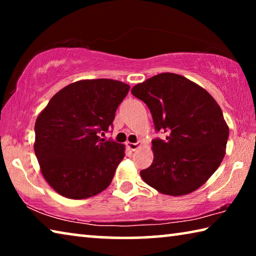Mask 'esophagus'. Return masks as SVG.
Listing matches in <instances>:
<instances>
[{
  "instance_id": "obj_1",
  "label": "esophagus",
  "mask_w": 256,
  "mask_h": 256,
  "mask_svg": "<svg viewBox=\"0 0 256 256\" xmlns=\"http://www.w3.org/2000/svg\"><path fill=\"white\" fill-rule=\"evenodd\" d=\"M126 146L132 151H136V149H138L141 146V144H138V142H136V144H132V142H126Z\"/></svg>"
}]
</instances>
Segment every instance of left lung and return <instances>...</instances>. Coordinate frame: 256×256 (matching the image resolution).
Segmentation results:
<instances>
[{"mask_svg":"<svg viewBox=\"0 0 256 256\" xmlns=\"http://www.w3.org/2000/svg\"><path fill=\"white\" fill-rule=\"evenodd\" d=\"M133 96L146 102L154 128V162L140 175L158 192L172 196L192 193L218 170L226 154L229 128L214 98L193 81L160 73L134 86Z\"/></svg>","mask_w":256,"mask_h":256,"instance_id":"left-lung-1","label":"left lung"}]
</instances>
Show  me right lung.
<instances>
[{
	"mask_svg": "<svg viewBox=\"0 0 256 256\" xmlns=\"http://www.w3.org/2000/svg\"><path fill=\"white\" fill-rule=\"evenodd\" d=\"M130 90L118 80H80L55 94L34 124L42 174L60 196L92 198L108 188L125 146L100 138Z\"/></svg>",
	"mask_w": 256,
	"mask_h": 256,
	"instance_id": "add662e5",
	"label": "right lung"
}]
</instances>
